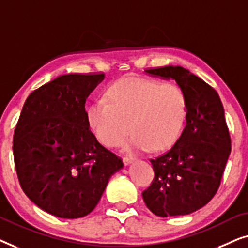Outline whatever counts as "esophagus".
<instances>
[{
  "mask_svg": "<svg viewBox=\"0 0 248 248\" xmlns=\"http://www.w3.org/2000/svg\"><path fill=\"white\" fill-rule=\"evenodd\" d=\"M134 160H135V158L133 157V155H124V157H123V161H124L125 165H130Z\"/></svg>",
  "mask_w": 248,
  "mask_h": 248,
  "instance_id": "esophagus-1",
  "label": "esophagus"
}]
</instances>
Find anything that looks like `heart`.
Listing matches in <instances>:
<instances>
[{
  "label": "heart",
  "instance_id": "heart-1",
  "mask_svg": "<svg viewBox=\"0 0 248 248\" xmlns=\"http://www.w3.org/2000/svg\"><path fill=\"white\" fill-rule=\"evenodd\" d=\"M105 98L88 107L87 120L94 137L107 147H117L131 127L125 150H162L174 143L184 125L187 103L177 84L126 77L110 84Z\"/></svg>",
  "mask_w": 248,
  "mask_h": 248
}]
</instances>
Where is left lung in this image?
I'll use <instances>...</instances> for the list:
<instances>
[{
	"instance_id": "1",
	"label": "left lung",
	"mask_w": 248,
	"mask_h": 248,
	"mask_svg": "<svg viewBox=\"0 0 248 248\" xmlns=\"http://www.w3.org/2000/svg\"><path fill=\"white\" fill-rule=\"evenodd\" d=\"M151 77L175 80L187 103L185 127L169 151L151 159V185L142 193L155 216H185L201 209L218 191L230 155V137L219 94L182 66L145 70Z\"/></svg>"
}]
</instances>
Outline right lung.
I'll use <instances>...</instances> for the list:
<instances>
[{
  "mask_svg": "<svg viewBox=\"0 0 248 248\" xmlns=\"http://www.w3.org/2000/svg\"><path fill=\"white\" fill-rule=\"evenodd\" d=\"M105 74H65L27 98L13 137L16 175L37 206L64 219L93 211L122 159L97 141L87 98Z\"/></svg>",
  "mask_w": 248,
  "mask_h": 248,
  "instance_id": "obj_1",
  "label": "right lung"
}]
</instances>
